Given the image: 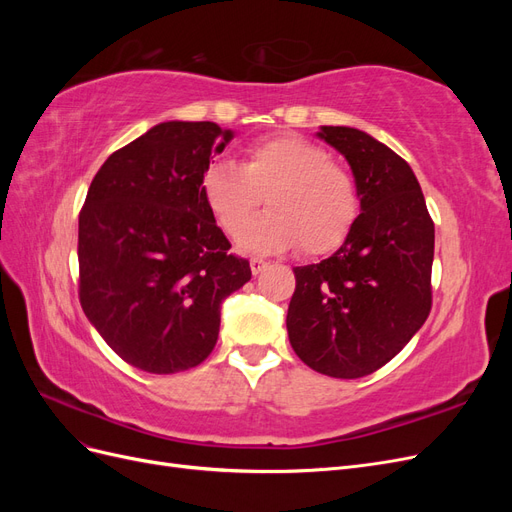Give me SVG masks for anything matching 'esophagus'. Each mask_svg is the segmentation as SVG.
<instances>
[{"label": "esophagus", "instance_id": "34e87169", "mask_svg": "<svg viewBox=\"0 0 512 512\" xmlns=\"http://www.w3.org/2000/svg\"><path fill=\"white\" fill-rule=\"evenodd\" d=\"M250 267H252V273H254V275H258L260 271H265V267H267V260H262V258H252V260H250Z\"/></svg>", "mask_w": 512, "mask_h": 512}]
</instances>
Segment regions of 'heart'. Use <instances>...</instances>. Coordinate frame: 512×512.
I'll return each instance as SVG.
<instances>
[{"label": "heart", "instance_id": "1", "mask_svg": "<svg viewBox=\"0 0 512 512\" xmlns=\"http://www.w3.org/2000/svg\"><path fill=\"white\" fill-rule=\"evenodd\" d=\"M213 218L237 237L265 195L272 209L243 232L250 252H282L299 245L322 256L346 241L359 218V188L320 145L294 134L258 138L243 149L241 166L213 162L200 175Z\"/></svg>", "mask_w": 512, "mask_h": 512}]
</instances>
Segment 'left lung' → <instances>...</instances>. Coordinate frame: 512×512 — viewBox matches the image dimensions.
<instances>
[{"label":"left lung","mask_w":512,"mask_h":512,"mask_svg":"<svg viewBox=\"0 0 512 512\" xmlns=\"http://www.w3.org/2000/svg\"><path fill=\"white\" fill-rule=\"evenodd\" d=\"M348 160L361 213L339 250L294 269L290 346L318 374L363 378L389 363L431 312L433 220L412 168L356 128L318 132Z\"/></svg>","instance_id":"1"}]
</instances>
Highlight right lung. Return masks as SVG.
<instances>
[{"label": "right lung", "mask_w": 512, "mask_h": 512, "mask_svg": "<svg viewBox=\"0 0 512 512\" xmlns=\"http://www.w3.org/2000/svg\"><path fill=\"white\" fill-rule=\"evenodd\" d=\"M232 138L213 121H164L117 149L79 215V299L123 361L149 374L203 363L222 301L250 282L230 254L200 175Z\"/></svg>", "instance_id": "right-lung-1"}]
</instances>
